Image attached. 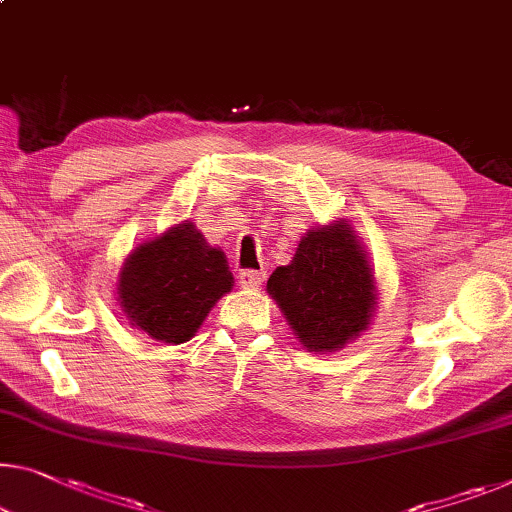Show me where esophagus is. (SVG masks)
Instances as JSON below:
<instances>
[{"instance_id":"34e87169","label":"esophagus","mask_w":512,"mask_h":512,"mask_svg":"<svg viewBox=\"0 0 512 512\" xmlns=\"http://www.w3.org/2000/svg\"><path fill=\"white\" fill-rule=\"evenodd\" d=\"M265 281V272L261 270H240L238 283L242 288H258Z\"/></svg>"}]
</instances>
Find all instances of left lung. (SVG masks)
<instances>
[{
    "instance_id": "left-lung-1",
    "label": "left lung",
    "mask_w": 512,
    "mask_h": 512,
    "mask_svg": "<svg viewBox=\"0 0 512 512\" xmlns=\"http://www.w3.org/2000/svg\"><path fill=\"white\" fill-rule=\"evenodd\" d=\"M267 295L309 352H336L371 327L380 293L368 251L348 219L302 235L288 265L267 279Z\"/></svg>"
}]
</instances>
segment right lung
Instances as JSON below:
<instances>
[{
	"mask_svg": "<svg viewBox=\"0 0 512 512\" xmlns=\"http://www.w3.org/2000/svg\"><path fill=\"white\" fill-rule=\"evenodd\" d=\"M233 283L224 251L208 245L185 219L130 251L116 281V302L139 332L178 345L190 341Z\"/></svg>",
	"mask_w": 512,
	"mask_h": 512,
	"instance_id": "right-lung-1",
	"label": "right lung"
}]
</instances>
